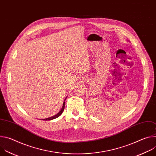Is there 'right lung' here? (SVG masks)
<instances>
[{
	"label": "right lung",
	"instance_id": "right-lung-1",
	"mask_svg": "<svg viewBox=\"0 0 156 156\" xmlns=\"http://www.w3.org/2000/svg\"><path fill=\"white\" fill-rule=\"evenodd\" d=\"M67 98V97H66ZM66 98L65 99L64 101H63V105H62V107L61 108V110L59 111V112H58L56 115L52 116V117H49V118H47V119H42V120H53V119H55L57 117H58L59 116H60V115L62 114V112H63V110H64V108H65V101L66 99Z\"/></svg>",
	"mask_w": 156,
	"mask_h": 156
}]
</instances>
